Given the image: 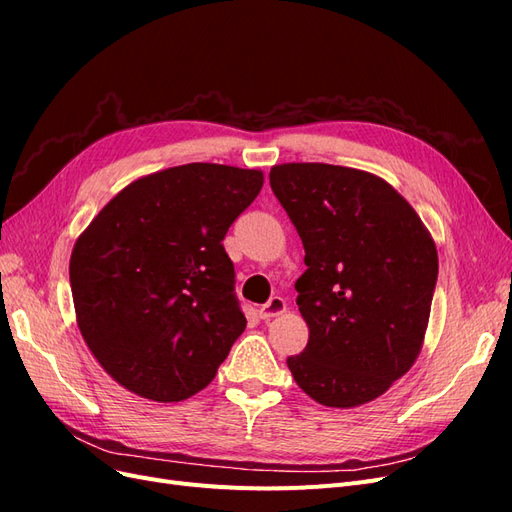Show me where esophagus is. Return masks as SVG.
Instances as JSON below:
<instances>
[{"label": "esophagus", "mask_w": 512, "mask_h": 512, "mask_svg": "<svg viewBox=\"0 0 512 512\" xmlns=\"http://www.w3.org/2000/svg\"><path fill=\"white\" fill-rule=\"evenodd\" d=\"M286 312V301L282 297H271L265 305L258 309V314L262 320H269L275 316H282Z\"/></svg>", "instance_id": "esophagus-1"}]
</instances>
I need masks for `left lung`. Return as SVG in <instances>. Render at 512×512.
I'll use <instances>...</instances> for the list:
<instances>
[{
	"label": "left lung",
	"mask_w": 512,
	"mask_h": 512,
	"mask_svg": "<svg viewBox=\"0 0 512 512\" xmlns=\"http://www.w3.org/2000/svg\"><path fill=\"white\" fill-rule=\"evenodd\" d=\"M269 179L307 265L294 288L309 339L288 369L322 406H363L421 354L436 243L408 200L367 170L290 162L275 164Z\"/></svg>",
	"instance_id": "8db88e82"
}]
</instances>
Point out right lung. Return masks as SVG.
Wrapping results in <instances>:
<instances>
[{
  "mask_svg": "<svg viewBox=\"0 0 512 512\" xmlns=\"http://www.w3.org/2000/svg\"><path fill=\"white\" fill-rule=\"evenodd\" d=\"M262 170L194 162L126 185L70 256L79 331L102 369L151 401H183L218 374L245 331L224 237Z\"/></svg>",
  "mask_w": 512,
  "mask_h": 512,
  "instance_id": "right-lung-1",
  "label": "right lung"
}]
</instances>
